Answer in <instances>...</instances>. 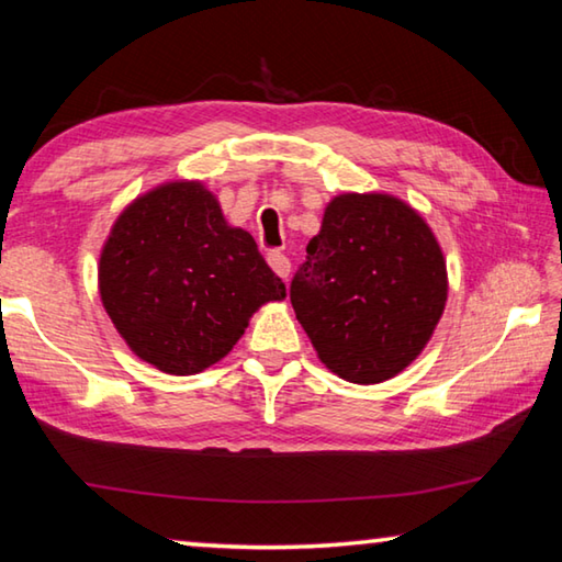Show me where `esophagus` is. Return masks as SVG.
Masks as SVG:
<instances>
[{
	"label": "esophagus",
	"instance_id": "esophagus-1",
	"mask_svg": "<svg viewBox=\"0 0 562 562\" xmlns=\"http://www.w3.org/2000/svg\"><path fill=\"white\" fill-rule=\"evenodd\" d=\"M268 262H270V268L280 274L282 280H288L290 278V260H288V255H282V252H278V250H272L270 255H268Z\"/></svg>",
	"mask_w": 562,
	"mask_h": 562
}]
</instances>
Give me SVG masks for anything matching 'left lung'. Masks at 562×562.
I'll return each instance as SVG.
<instances>
[{
    "label": "left lung",
    "instance_id": "8db88e82",
    "mask_svg": "<svg viewBox=\"0 0 562 562\" xmlns=\"http://www.w3.org/2000/svg\"><path fill=\"white\" fill-rule=\"evenodd\" d=\"M446 292L443 252L414 207L382 193H345L327 205L290 302L327 369L379 384L422 355Z\"/></svg>",
    "mask_w": 562,
    "mask_h": 562
}]
</instances>
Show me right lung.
I'll use <instances>...</instances> for the list:
<instances>
[{"label": "right lung", "instance_id": "add662e5", "mask_svg": "<svg viewBox=\"0 0 562 562\" xmlns=\"http://www.w3.org/2000/svg\"><path fill=\"white\" fill-rule=\"evenodd\" d=\"M99 290L126 345L176 376L221 361L252 312L284 297L252 235L227 225L195 180L150 190L119 215L101 252Z\"/></svg>", "mask_w": 562, "mask_h": 562}]
</instances>
